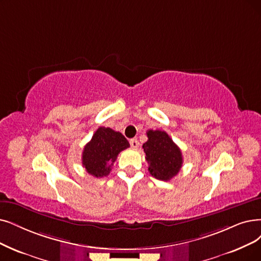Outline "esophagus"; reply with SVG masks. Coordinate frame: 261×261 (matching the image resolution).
<instances>
[{
  "instance_id": "esophagus-1",
  "label": "esophagus",
  "mask_w": 261,
  "mask_h": 261,
  "mask_svg": "<svg viewBox=\"0 0 261 261\" xmlns=\"http://www.w3.org/2000/svg\"><path fill=\"white\" fill-rule=\"evenodd\" d=\"M129 143H130V147L134 149L139 148V141L137 139H130Z\"/></svg>"
}]
</instances>
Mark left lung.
Segmentation results:
<instances>
[{"label": "left lung", "mask_w": 261, "mask_h": 261, "mask_svg": "<svg viewBox=\"0 0 261 261\" xmlns=\"http://www.w3.org/2000/svg\"><path fill=\"white\" fill-rule=\"evenodd\" d=\"M147 136L148 141L142 148L150 173L162 181L171 180L179 173L183 164L180 148L164 130L149 129Z\"/></svg>", "instance_id": "1"}]
</instances>
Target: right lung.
Segmentation results:
<instances>
[{"mask_svg": "<svg viewBox=\"0 0 261 261\" xmlns=\"http://www.w3.org/2000/svg\"><path fill=\"white\" fill-rule=\"evenodd\" d=\"M127 148L129 143L120 132L99 127L83 149L82 165L91 175L102 178L110 173L119 153Z\"/></svg>", "mask_w": 261, "mask_h": 261, "instance_id": "1", "label": "right lung"}]
</instances>
